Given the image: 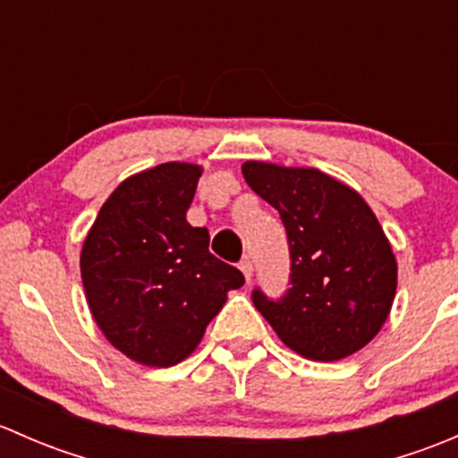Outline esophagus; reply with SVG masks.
Masks as SVG:
<instances>
[{
    "instance_id": "obj_1",
    "label": "esophagus",
    "mask_w": 458,
    "mask_h": 458,
    "mask_svg": "<svg viewBox=\"0 0 458 458\" xmlns=\"http://www.w3.org/2000/svg\"><path fill=\"white\" fill-rule=\"evenodd\" d=\"M239 267H242L243 276H246V279L250 281L252 279V272H255V263H252V259L250 257H243L242 263H239Z\"/></svg>"
}]
</instances>
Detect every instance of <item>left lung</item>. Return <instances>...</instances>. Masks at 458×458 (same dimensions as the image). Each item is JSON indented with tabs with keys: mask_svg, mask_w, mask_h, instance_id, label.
<instances>
[{
	"mask_svg": "<svg viewBox=\"0 0 458 458\" xmlns=\"http://www.w3.org/2000/svg\"><path fill=\"white\" fill-rule=\"evenodd\" d=\"M248 186L279 212L290 288L252 303L279 339L312 361H339L370 344L390 315L396 259L359 192L315 168L246 161Z\"/></svg>",
	"mask_w": 458,
	"mask_h": 458,
	"instance_id": "1",
	"label": "left lung"
}]
</instances>
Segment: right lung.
<instances>
[{"label":"right lung","mask_w":458,"mask_h":458,"mask_svg":"<svg viewBox=\"0 0 458 458\" xmlns=\"http://www.w3.org/2000/svg\"><path fill=\"white\" fill-rule=\"evenodd\" d=\"M199 177V165L179 161L132 174L101 206L81 248V281L97 326L143 366L183 361L228 290L246 281L208 250V230L186 221Z\"/></svg>","instance_id":"right-lung-1"}]
</instances>
